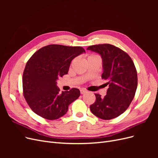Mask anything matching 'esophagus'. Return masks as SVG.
<instances>
[{
    "label": "esophagus",
    "mask_w": 158,
    "mask_h": 158,
    "mask_svg": "<svg viewBox=\"0 0 158 158\" xmlns=\"http://www.w3.org/2000/svg\"><path fill=\"white\" fill-rule=\"evenodd\" d=\"M87 92H88L87 90L84 89H80V94H85V93H87Z\"/></svg>",
    "instance_id": "1"
}]
</instances>
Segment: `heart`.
<instances>
[{
  "label": "heart",
  "instance_id": "heart-1",
  "mask_svg": "<svg viewBox=\"0 0 158 158\" xmlns=\"http://www.w3.org/2000/svg\"><path fill=\"white\" fill-rule=\"evenodd\" d=\"M96 57H99L98 55H95V54H90L88 56V59H91V58H96Z\"/></svg>",
  "mask_w": 158,
  "mask_h": 158
}]
</instances>
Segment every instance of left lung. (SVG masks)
Masks as SVG:
<instances>
[{
    "label": "left lung",
    "instance_id": "1",
    "mask_svg": "<svg viewBox=\"0 0 158 158\" xmlns=\"http://www.w3.org/2000/svg\"><path fill=\"white\" fill-rule=\"evenodd\" d=\"M87 49L102 56V78L109 85L105 97L95 94V102L89 107L91 111L103 120L117 117L126 111L135 98L138 85L135 64L126 52L111 44L91 45Z\"/></svg>",
    "mask_w": 158,
    "mask_h": 158
}]
</instances>
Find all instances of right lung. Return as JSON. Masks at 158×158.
I'll use <instances>...</instances> for the list:
<instances>
[{"instance_id": "obj_1", "label": "right lung", "mask_w": 158, "mask_h": 158, "mask_svg": "<svg viewBox=\"0 0 158 158\" xmlns=\"http://www.w3.org/2000/svg\"><path fill=\"white\" fill-rule=\"evenodd\" d=\"M85 52L82 47L49 45L37 51L27 60L22 76L23 95L38 115L55 120L66 113L69 106L80 96V90L62 92L56 80L67 74L72 60Z\"/></svg>"}]
</instances>
